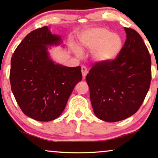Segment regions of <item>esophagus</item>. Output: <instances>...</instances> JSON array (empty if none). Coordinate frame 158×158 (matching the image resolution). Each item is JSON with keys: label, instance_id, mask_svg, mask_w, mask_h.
Listing matches in <instances>:
<instances>
[{"label": "esophagus", "instance_id": "obj_1", "mask_svg": "<svg viewBox=\"0 0 158 158\" xmlns=\"http://www.w3.org/2000/svg\"><path fill=\"white\" fill-rule=\"evenodd\" d=\"M81 73H82V76L84 78L86 77L87 74V68L85 65L81 66Z\"/></svg>", "mask_w": 158, "mask_h": 158}]
</instances>
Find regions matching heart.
I'll return each instance as SVG.
<instances>
[{
    "mask_svg": "<svg viewBox=\"0 0 158 158\" xmlns=\"http://www.w3.org/2000/svg\"><path fill=\"white\" fill-rule=\"evenodd\" d=\"M85 48L92 51V58L98 63H105L118 56L122 48V40L116 34H112L104 28H93L81 39ZM78 55H81L79 48H75Z\"/></svg>",
    "mask_w": 158,
    "mask_h": 158,
    "instance_id": "heart-1",
    "label": "heart"
}]
</instances>
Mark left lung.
I'll return each mask as SVG.
<instances>
[{
  "label": "left lung",
  "instance_id": "1",
  "mask_svg": "<svg viewBox=\"0 0 158 158\" xmlns=\"http://www.w3.org/2000/svg\"><path fill=\"white\" fill-rule=\"evenodd\" d=\"M127 40L115 60L94 64L86 76L96 116L116 122L138 111L152 80L151 56L135 30L124 28Z\"/></svg>",
  "mask_w": 158,
  "mask_h": 158
}]
</instances>
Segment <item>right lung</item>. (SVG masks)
<instances>
[{
    "mask_svg": "<svg viewBox=\"0 0 158 158\" xmlns=\"http://www.w3.org/2000/svg\"><path fill=\"white\" fill-rule=\"evenodd\" d=\"M59 35L44 26L30 32L11 59V88L25 115L39 121L62 114L75 85L82 79L81 67H66L49 57L48 46L60 44Z\"/></svg>",
    "mask_w": 158,
    "mask_h": 158,
    "instance_id": "add662e5",
    "label": "right lung"
}]
</instances>
